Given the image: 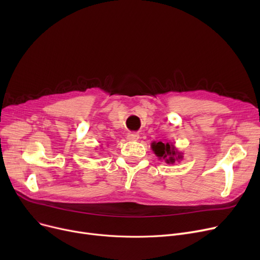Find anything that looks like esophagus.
I'll use <instances>...</instances> for the list:
<instances>
[{
  "label": "esophagus",
  "mask_w": 260,
  "mask_h": 260,
  "mask_svg": "<svg viewBox=\"0 0 260 260\" xmlns=\"http://www.w3.org/2000/svg\"><path fill=\"white\" fill-rule=\"evenodd\" d=\"M139 139V135L136 133H129L127 135V140L128 141H137Z\"/></svg>",
  "instance_id": "obj_1"
}]
</instances>
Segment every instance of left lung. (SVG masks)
<instances>
[{
    "label": "left lung",
    "mask_w": 260,
    "mask_h": 260,
    "mask_svg": "<svg viewBox=\"0 0 260 260\" xmlns=\"http://www.w3.org/2000/svg\"><path fill=\"white\" fill-rule=\"evenodd\" d=\"M152 149L159 159H165L167 163H175V161L182 160V153L176 149L173 143H163V142H153Z\"/></svg>",
    "instance_id": "8db88e82"
}]
</instances>
